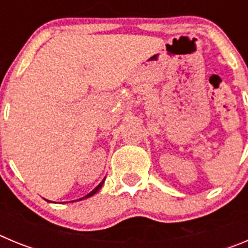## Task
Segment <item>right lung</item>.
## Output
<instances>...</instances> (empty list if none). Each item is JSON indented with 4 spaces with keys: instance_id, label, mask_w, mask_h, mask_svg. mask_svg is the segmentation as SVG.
<instances>
[{
    "instance_id": "right-lung-1",
    "label": "right lung",
    "mask_w": 248,
    "mask_h": 248,
    "mask_svg": "<svg viewBox=\"0 0 248 248\" xmlns=\"http://www.w3.org/2000/svg\"><path fill=\"white\" fill-rule=\"evenodd\" d=\"M104 180H105V179H104ZM104 180H103V181H102V183H100V184H99V185H98V186H97V187H95V189H94V190H93V191H91V192H89V194H88V195H85L84 198L79 199V200H84V199H87V198H91V196H93V195H94V194H97V192H98V190H99V189H100V187H102V186H103V184H104ZM72 202H73V201H72Z\"/></svg>"
}]
</instances>
